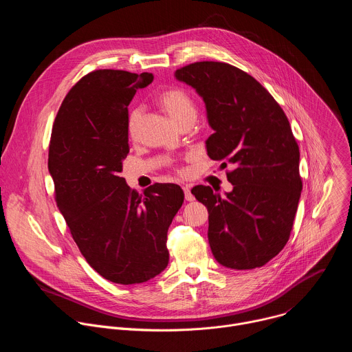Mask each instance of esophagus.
Returning <instances> with one entry per match:
<instances>
[{
    "mask_svg": "<svg viewBox=\"0 0 352 352\" xmlns=\"http://www.w3.org/2000/svg\"><path fill=\"white\" fill-rule=\"evenodd\" d=\"M184 193H185V200H188V202H193L195 196L192 195V192H190V189L188 186H184Z\"/></svg>",
    "mask_w": 352,
    "mask_h": 352,
    "instance_id": "esophagus-1",
    "label": "esophagus"
}]
</instances>
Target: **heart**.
<instances>
[{"label": "heart", "mask_w": 352, "mask_h": 352, "mask_svg": "<svg viewBox=\"0 0 352 352\" xmlns=\"http://www.w3.org/2000/svg\"><path fill=\"white\" fill-rule=\"evenodd\" d=\"M157 102L162 109L178 124L184 125L186 122H193L196 118V103L192 94L184 87L173 86L167 87L157 96ZM143 118V109L133 107L128 113L126 129L129 136H136L140 122Z\"/></svg>", "instance_id": "1"}]
</instances>
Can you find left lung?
<instances>
[{
	"label": "left lung",
	"mask_w": 352,
	"mask_h": 352,
	"mask_svg": "<svg viewBox=\"0 0 352 352\" xmlns=\"http://www.w3.org/2000/svg\"><path fill=\"white\" fill-rule=\"evenodd\" d=\"M204 97L214 133L206 140L213 160L227 171L232 192L221 197L210 186L192 193L209 212V243L230 269L262 267L289 239L302 178L299 147L274 97L249 74L227 63L200 61L175 71Z\"/></svg>",
	"instance_id": "8db88e82"
}]
</instances>
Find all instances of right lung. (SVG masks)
I'll list each match as a JSON object with an SVG mask.
<instances>
[{"mask_svg": "<svg viewBox=\"0 0 352 352\" xmlns=\"http://www.w3.org/2000/svg\"><path fill=\"white\" fill-rule=\"evenodd\" d=\"M152 80L148 72H89L65 96L48 147L56 202L80 254L100 276L125 285L167 267V231L184 202L175 184L139 195L120 175L129 153L128 106Z\"/></svg>", "mask_w": 352, "mask_h": 352, "instance_id": "1", "label": "right lung"}]
</instances>
